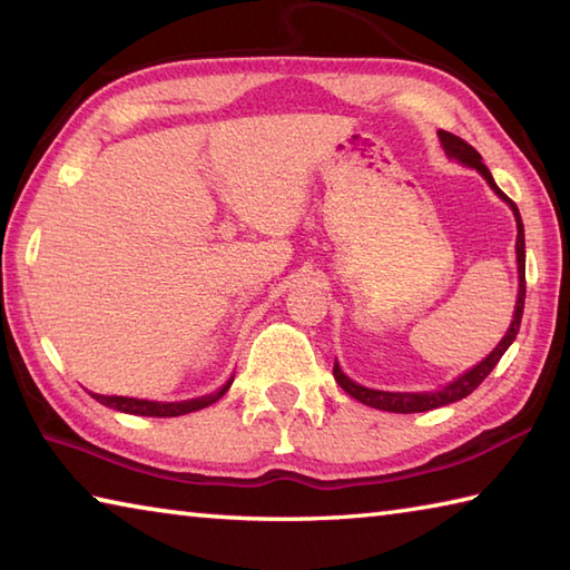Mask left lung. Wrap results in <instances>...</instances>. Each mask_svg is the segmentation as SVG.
<instances>
[{
    "mask_svg": "<svg viewBox=\"0 0 570 570\" xmlns=\"http://www.w3.org/2000/svg\"><path fill=\"white\" fill-rule=\"evenodd\" d=\"M440 142H443L445 153L450 157L460 159L462 165L468 167H474L478 169L482 177L487 179V184L502 196V199L512 206V212L517 216V263H519V297H517V309H514V322L512 327H509V332L504 334V340L497 344V350L484 358V362H480L474 368H470L468 374H462L458 381H452L450 386H445L443 391H433V393H389V391H374V389H364L358 386V383H354L350 376L344 374V371L340 368V364L334 362V379L340 386L350 393V396H354L356 401H362L364 405H371V409H379V411H391V413H423V411H433V409H440V405H448V403H455L460 399H468L470 393L480 386V383L492 374V368L499 364V358L504 356V352L509 350V344H512L517 340L519 334V324H521V315H524V297H527V253H524V224H521V216H519V208L517 204L509 199V196L497 187L490 169H487L482 165V157L478 149H474L472 145L464 142V139H460L458 135L452 132H445L440 130L438 132Z\"/></svg>",
    "mask_w": 570,
    "mask_h": 570,
    "instance_id": "left-lung-1",
    "label": "left lung"
}]
</instances>
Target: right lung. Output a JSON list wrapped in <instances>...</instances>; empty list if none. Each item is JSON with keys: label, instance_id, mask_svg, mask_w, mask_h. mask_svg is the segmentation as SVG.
Listing matches in <instances>:
<instances>
[{"label": "right lung", "instance_id": "1", "mask_svg": "<svg viewBox=\"0 0 570 570\" xmlns=\"http://www.w3.org/2000/svg\"><path fill=\"white\" fill-rule=\"evenodd\" d=\"M230 381L226 383L224 389L212 393V396L204 399H194V401H181V403H155V401H139V399H122V396H98V393H90L92 399L98 403L108 405V409L122 411V413H132V415H153V417H174V415H184L191 411H202L206 405L216 403L224 393L228 391Z\"/></svg>", "mask_w": 570, "mask_h": 570}]
</instances>
